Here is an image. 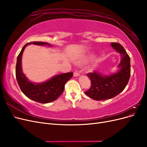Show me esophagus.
<instances>
[{
    "mask_svg": "<svg viewBox=\"0 0 147 147\" xmlns=\"http://www.w3.org/2000/svg\"><path fill=\"white\" fill-rule=\"evenodd\" d=\"M74 77H78L79 76V73L77 72V71H75L74 72Z\"/></svg>",
    "mask_w": 147,
    "mask_h": 147,
    "instance_id": "obj_1",
    "label": "esophagus"
}]
</instances>
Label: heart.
Segmentation results:
<instances>
[{"label":"heart","mask_w":147,"mask_h":147,"mask_svg":"<svg viewBox=\"0 0 147 147\" xmlns=\"http://www.w3.org/2000/svg\"><path fill=\"white\" fill-rule=\"evenodd\" d=\"M93 57H94V55H88V56L82 57L80 59H78V61H77V63L78 64H83L87 63L88 62H89L91 59H92Z\"/></svg>","instance_id":"b5f03b06"}]
</instances>
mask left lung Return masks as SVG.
Segmentation results:
<instances>
[{
  "mask_svg": "<svg viewBox=\"0 0 147 147\" xmlns=\"http://www.w3.org/2000/svg\"><path fill=\"white\" fill-rule=\"evenodd\" d=\"M111 46L121 56V61L118 65L119 70L116 73L107 75L97 71L87 74L90 78L91 86L85 94L94 100H106L117 96L124 90L130 78L129 56L119 43H111Z\"/></svg>",
  "mask_w": 147,
  "mask_h": 147,
  "instance_id": "1",
  "label": "left lung"
}]
</instances>
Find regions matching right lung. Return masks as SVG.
<instances>
[{
	"label": "right lung",
	"instance_id": "1",
	"mask_svg": "<svg viewBox=\"0 0 147 147\" xmlns=\"http://www.w3.org/2000/svg\"><path fill=\"white\" fill-rule=\"evenodd\" d=\"M51 47L47 42H29L23 47L17 57L16 65V78L23 94L28 98L42 104H47L55 100L61 95L64 90L65 84L72 77L73 73L68 72L57 75L43 83H34L29 80L22 70L21 59L23 51L28 45Z\"/></svg>",
	"mask_w": 147,
	"mask_h": 147
}]
</instances>
